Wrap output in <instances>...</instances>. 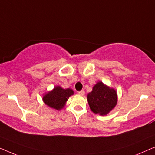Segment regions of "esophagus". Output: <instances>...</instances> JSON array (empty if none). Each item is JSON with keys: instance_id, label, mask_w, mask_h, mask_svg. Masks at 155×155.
I'll return each mask as SVG.
<instances>
[{"instance_id": "34e87169", "label": "esophagus", "mask_w": 155, "mask_h": 155, "mask_svg": "<svg viewBox=\"0 0 155 155\" xmlns=\"http://www.w3.org/2000/svg\"><path fill=\"white\" fill-rule=\"evenodd\" d=\"M78 94L79 95H84V94H85V91H84V90H82V91H78Z\"/></svg>"}]
</instances>
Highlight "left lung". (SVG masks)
I'll list each match as a JSON object with an SVG mask.
<instances>
[{
	"label": "left lung",
	"instance_id": "left-lung-1",
	"mask_svg": "<svg viewBox=\"0 0 155 155\" xmlns=\"http://www.w3.org/2000/svg\"><path fill=\"white\" fill-rule=\"evenodd\" d=\"M91 110L101 116L108 114L117 104V92L114 88L98 81L87 95Z\"/></svg>",
	"mask_w": 155,
	"mask_h": 155
}]
</instances>
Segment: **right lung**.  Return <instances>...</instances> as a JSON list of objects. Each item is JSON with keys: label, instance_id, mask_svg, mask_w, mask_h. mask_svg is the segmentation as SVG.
<instances>
[{"label": "right lung", "instance_id": "right-lung-1", "mask_svg": "<svg viewBox=\"0 0 155 155\" xmlns=\"http://www.w3.org/2000/svg\"><path fill=\"white\" fill-rule=\"evenodd\" d=\"M73 95L72 89H64L60 86H55L53 90L45 93L42 99L45 105L60 111L64 107L67 100Z\"/></svg>", "mask_w": 155, "mask_h": 155}]
</instances>
